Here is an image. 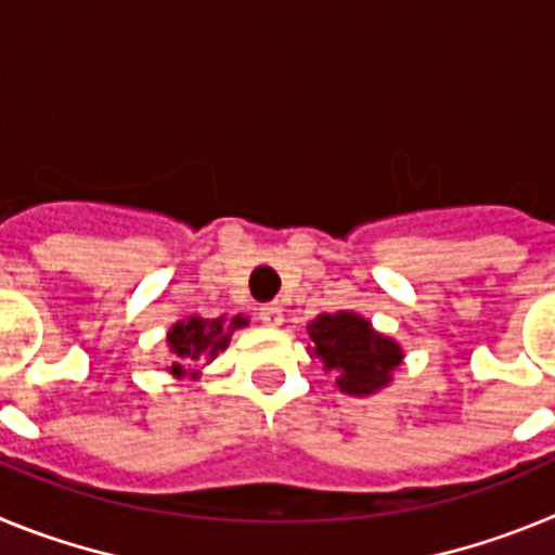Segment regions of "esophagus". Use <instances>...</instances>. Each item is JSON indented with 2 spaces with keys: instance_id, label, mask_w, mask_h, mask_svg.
<instances>
[{
  "instance_id": "obj_1",
  "label": "esophagus",
  "mask_w": 555,
  "mask_h": 555,
  "mask_svg": "<svg viewBox=\"0 0 555 555\" xmlns=\"http://www.w3.org/2000/svg\"><path fill=\"white\" fill-rule=\"evenodd\" d=\"M258 317H261L263 325H269V327L283 325V308L278 306V302H269V306H263Z\"/></svg>"
}]
</instances>
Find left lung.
<instances>
[{"label":"left lung","mask_w":555,"mask_h":555,"mask_svg":"<svg viewBox=\"0 0 555 555\" xmlns=\"http://www.w3.org/2000/svg\"><path fill=\"white\" fill-rule=\"evenodd\" d=\"M308 333L313 356L322 358L325 370L336 372V386L345 395H375L391 384V372L403 361V347L358 313H320Z\"/></svg>","instance_id":"1"}]
</instances>
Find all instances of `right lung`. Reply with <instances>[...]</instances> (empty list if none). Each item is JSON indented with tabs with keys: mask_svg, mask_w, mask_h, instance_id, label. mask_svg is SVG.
Here are the masks:
<instances>
[{
	"mask_svg": "<svg viewBox=\"0 0 555 555\" xmlns=\"http://www.w3.org/2000/svg\"><path fill=\"white\" fill-rule=\"evenodd\" d=\"M247 317H233V320H203V317H189V320L171 325L166 345H169V372L171 375H185L191 364L199 361H214L224 347L230 345L233 331L247 325Z\"/></svg>",
	"mask_w": 555,
	"mask_h": 555,
	"instance_id": "1",
	"label": "right lung"
}]
</instances>
